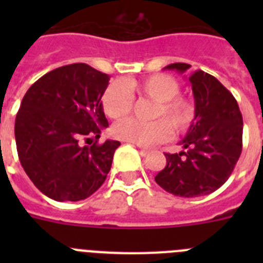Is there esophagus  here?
Here are the masks:
<instances>
[{
	"label": "esophagus",
	"instance_id": "esophagus-1",
	"mask_svg": "<svg viewBox=\"0 0 263 263\" xmlns=\"http://www.w3.org/2000/svg\"><path fill=\"white\" fill-rule=\"evenodd\" d=\"M139 148V153H141V155H142V157H145V155H147V150H146V148H143V147H138Z\"/></svg>",
	"mask_w": 263,
	"mask_h": 263
}]
</instances>
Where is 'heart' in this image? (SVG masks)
Masks as SVG:
<instances>
[{
  "label": "heart",
  "mask_w": 263,
  "mask_h": 263,
  "mask_svg": "<svg viewBox=\"0 0 263 263\" xmlns=\"http://www.w3.org/2000/svg\"><path fill=\"white\" fill-rule=\"evenodd\" d=\"M132 88H134L141 96L155 101L152 117L158 120L150 122L134 118L120 121L113 126V136L116 138L143 147H150L168 138L171 134L169 123L175 133H182L190 127L194 120V108L187 99L178 96L180 87L173 76L157 73L142 80L134 81ZM133 101L132 92L120 81L111 83L101 99L104 111L110 118H121L129 115L133 108ZM167 122H169L168 124Z\"/></svg>",
  "instance_id": "heart-1"
}]
</instances>
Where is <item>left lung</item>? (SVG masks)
Wrapping results in <instances>:
<instances>
[{"instance_id":"obj_1","label":"left lung","mask_w":263,"mask_h":263,"mask_svg":"<svg viewBox=\"0 0 263 263\" xmlns=\"http://www.w3.org/2000/svg\"><path fill=\"white\" fill-rule=\"evenodd\" d=\"M187 63L164 69L184 73ZM195 99V118L184 138L183 152L166 155V167L155 176L164 191L180 197L204 196L231 176L242 150V115L233 95L204 71L188 78Z\"/></svg>"}]
</instances>
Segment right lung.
<instances>
[{"label":"right lung","instance_id":"1","mask_svg":"<svg viewBox=\"0 0 263 263\" xmlns=\"http://www.w3.org/2000/svg\"><path fill=\"white\" fill-rule=\"evenodd\" d=\"M109 79L75 63L43 75L23 96L14 126L18 157L50 199L84 200L105 182L121 145L111 139L97 145L109 125L101 103Z\"/></svg>","mask_w":263,"mask_h":263}]
</instances>
